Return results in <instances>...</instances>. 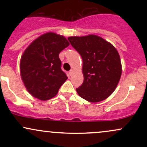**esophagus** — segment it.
<instances>
[{"label":"esophagus","instance_id":"obj_1","mask_svg":"<svg viewBox=\"0 0 147 147\" xmlns=\"http://www.w3.org/2000/svg\"><path fill=\"white\" fill-rule=\"evenodd\" d=\"M69 74H70V76H72V74H73V70H70V71H69Z\"/></svg>","mask_w":147,"mask_h":147}]
</instances>
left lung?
<instances>
[{
  "label": "left lung",
  "mask_w": 147,
  "mask_h": 147,
  "mask_svg": "<svg viewBox=\"0 0 147 147\" xmlns=\"http://www.w3.org/2000/svg\"><path fill=\"white\" fill-rule=\"evenodd\" d=\"M68 39L83 61L84 82L76 89L78 95L90 102L106 99L115 90L122 75L117 50L97 35L69 36Z\"/></svg>",
  "instance_id": "8db88e82"
}]
</instances>
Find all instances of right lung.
<instances>
[{"label":"right lung","mask_w":147,"mask_h":147,"mask_svg":"<svg viewBox=\"0 0 147 147\" xmlns=\"http://www.w3.org/2000/svg\"><path fill=\"white\" fill-rule=\"evenodd\" d=\"M70 45L62 35L47 32L29 45L20 61L21 77L28 92L46 101L53 98L68 79L59 55Z\"/></svg>","instance_id":"add662e5"}]
</instances>
